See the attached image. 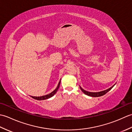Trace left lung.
<instances>
[{"mask_svg": "<svg viewBox=\"0 0 132 132\" xmlns=\"http://www.w3.org/2000/svg\"><path fill=\"white\" fill-rule=\"evenodd\" d=\"M114 86V85L112 86L111 87V88H109L107 89H106V90H104V91H100V92H88V91H87L86 90H85V89H83L81 87H80V88L81 90H82V91L83 92L84 94L88 95V96H92V97H99V96H103V95H105V94L107 93V92L111 90V89L113 88V87Z\"/></svg>", "mask_w": 132, "mask_h": 132, "instance_id": "8db88e82", "label": "left lung"}]
</instances>
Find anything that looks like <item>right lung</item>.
Segmentation results:
<instances>
[{
    "label": "right lung",
    "instance_id": "add662e5",
    "mask_svg": "<svg viewBox=\"0 0 132 132\" xmlns=\"http://www.w3.org/2000/svg\"><path fill=\"white\" fill-rule=\"evenodd\" d=\"M60 83H61V80H60V82H59V83H58V86L57 87V88H56L53 92H52L51 93H50V94H47V95H44V96H38V97H37V96H31V97L32 98H33V99H36V100H45V99H49V98L52 97L53 95H54L56 93V92H57V91H58L59 87H60Z\"/></svg>",
    "mask_w": 132,
    "mask_h": 132
}]
</instances>
